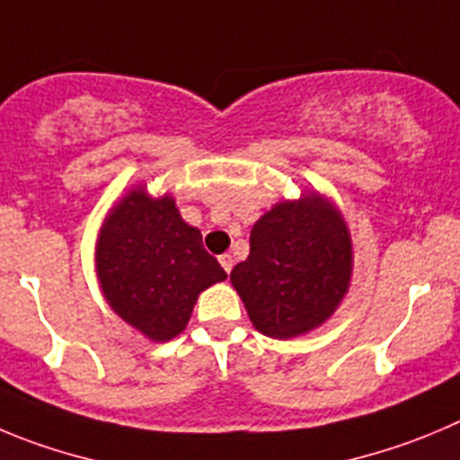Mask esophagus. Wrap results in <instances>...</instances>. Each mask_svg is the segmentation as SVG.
Instances as JSON below:
<instances>
[{
	"mask_svg": "<svg viewBox=\"0 0 460 460\" xmlns=\"http://www.w3.org/2000/svg\"><path fill=\"white\" fill-rule=\"evenodd\" d=\"M220 265L225 268V272H231V268H234V259H231V254H222Z\"/></svg>",
	"mask_w": 460,
	"mask_h": 460,
	"instance_id": "esophagus-1",
	"label": "esophagus"
}]
</instances>
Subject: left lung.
<instances>
[{"mask_svg":"<svg viewBox=\"0 0 460 460\" xmlns=\"http://www.w3.org/2000/svg\"><path fill=\"white\" fill-rule=\"evenodd\" d=\"M351 277V243L336 208L322 197L283 201L250 235V256L231 270L261 333L295 338L327 320Z\"/></svg>","mask_w":460,"mask_h":460,"instance_id":"left-lung-1","label":"left lung"}]
</instances>
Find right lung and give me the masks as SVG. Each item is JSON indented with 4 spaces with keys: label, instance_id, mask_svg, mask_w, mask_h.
Instances as JSON below:
<instances>
[{
    "label": "right lung",
    "instance_id": "add662e5",
    "mask_svg": "<svg viewBox=\"0 0 460 460\" xmlns=\"http://www.w3.org/2000/svg\"><path fill=\"white\" fill-rule=\"evenodd\" d=\"M97 274L111 308L152 341L186 329L197 295L226 272L179 216L172 197L133 190L113 208L97 244Z\"/></svg>",
    "mask_w": 460,
    "mask_h": 460
}]
</instances>
